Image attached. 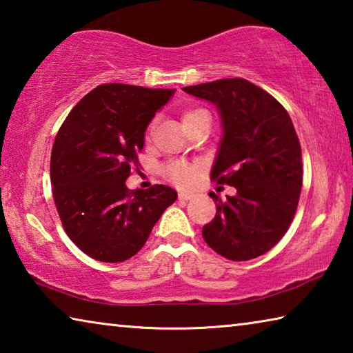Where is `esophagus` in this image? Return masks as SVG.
I'll return each instance as SVG.
<instances>
[{
	"mask_svg": "<svg viewBox=\"0 0 353 353\" xmlns=\"http://www.w3.org/2000/svg\"><path fill=\"white\" fill-rule=\"evenodd\" d=\"M194 198H196V194L193 193V191H181V193H179V199H182V201H191Z\"/></svg>",
	"mask_w": 353,
	"mask_h": 353,
	"instance_id": "34e87169",
	"label": "esophagus"
}]
</instances>
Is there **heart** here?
I'll return each mask as SVG.
<instances>
[{
    "mask_svg": "<svg viewBox=\"0 0 353 353\" xmlns=\"http://www.w3.org/2000/svg\"><path fill=\"white\" fill-rule=\"evenodd\" d=\"M207 115L205 110L202 109H193L185 110L182 113V124L191 121V119ZM166 176H168L172 182L179 185H191L198 181L201 176V168L196 163L188 162H174L166 166Z\"/></svg>",
    "mask_w": 353,
    "mask_h": 353,
    "instance_id": "1",
    "label": "heart"
}]
</instances>
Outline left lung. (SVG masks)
<instances>
[{
  "instance_id": "obj_1",
  "label": "left lung",
  "mask_w": 353,
  "mask_h": 353,
  "mask_svg": "<svg viewBox=\"0 0 353 353\" xmlns=\"http://www.w3.org/2000/svg\"><path fill=\"white\" fill-rule=\"evenodd\" d=\"M182 90L216 105L223 124L210 179L236 188L202 227L214 252L232 261L266 254L294 218L302 188V151L279 101L246 79H219Z\"/></svg>"
}]
</instances>
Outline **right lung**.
<instances>
[{
	"label": "right lung",
	"instance_id": "right-lung-1",
	"mask_svg": "<svg viewBox=\"0 0 353 353\" xmlns=\"http://www.w3.org/2000/svg\"><path fill=\"white\" fill-rule=\"evenodd\" d=\"M174 92L103 83L74 105L59 129L51 152L52 198L70 240L94 260L134 256L177 199L166 185L126 187L148 124Z\"/></svg>",
	"mask_w": 353,
	"mask_h": 353
}]
</instances>
